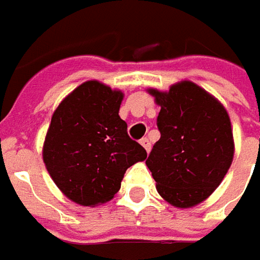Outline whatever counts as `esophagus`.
I'll return each instance as SVG.
<instances>
[{
	"label": "esophagus",
	"mask_w": 260,
	"mask_h": 260,
	"mask_svg": "<svg viewBox=\"0 0 260 260\" xmlns=\"http://www.w3.org/2000/svg\"><path fill=\"white\" fill-rule=\"evenodd\" d=\"M140 145H142V146H143V147H145L146 152H147V153L150 152V140H149L147 137H143V139L140 140Z\"/></svg>",
	"instance_id": "1"
}]
</instances>
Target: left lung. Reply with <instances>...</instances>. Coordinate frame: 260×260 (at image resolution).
I'll return each mask as SVG.
<instances>
[{"label":"left lung","instance_id":"obj_1","mask_svg":"<svg viewBox=\"0 0 260 260\" xmlns=\"http://www.w3.org/2000/svg\"><path fill=\"white\" fill-rule=\"evenodd\" d=\"M160 105L157 140L146 159L159 195L178 208L203 203L233 162L235 142L223 104L191 81L162 92L147 89Z\"/></svg>","mask_w":260,"mask_h":260}]
</instances>
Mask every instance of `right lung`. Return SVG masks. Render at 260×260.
<instances>
[{
	"label": "right lung",
	"instance_id": "add662e5",
	"mask_svg": "<svg viewBox=\"0 0 260 260\" xmlns=\"http://www.w3.org/2000/svg\"><path fill=\"white\" fill-rule=\"evenodd\" d=\"M123 96L118 89L86 81L52 115L43 162L57 188L76 204L94 207L110 201L127 168L147 157L118 115Z\"/></svg>",
	"mask_w": 260,
	"mask_h": 260
}]
</instances>
